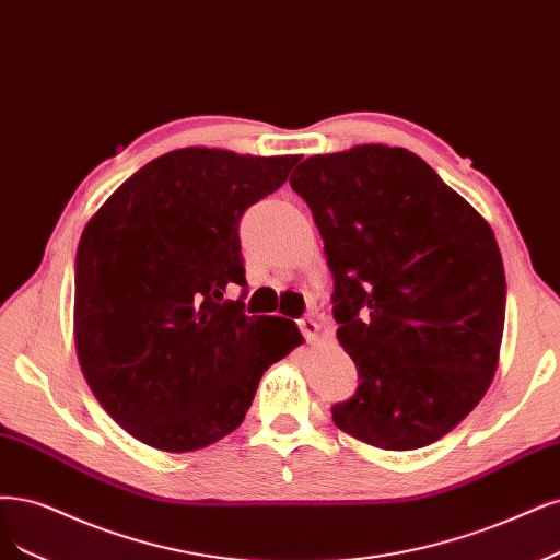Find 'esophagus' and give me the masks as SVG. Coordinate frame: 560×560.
<instances>
[{
	"label": "esophagus",
	"mask_w": 560,
	"mask_h": 560,
	"mask_svg": "<svg viewBox=\"0 0 560 560\" xmlns=\"http://www.w3.org/2000/svg\"><path fill=\"white\" fill-rule=\"evenodd\" d=\"M299 329H301V334H303V338L305 340H317V334H319V324H317V319L313 317V315H305V317H301L299 319Z\"/></svg>",
	"instance_id": "esophagus-1"
}]
</instances>
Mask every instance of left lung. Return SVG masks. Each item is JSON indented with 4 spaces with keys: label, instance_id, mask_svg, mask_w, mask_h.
Here are the masks:
<instances>
[{
    "label": "left lung",
    "instance_id": "8db88e82",
    "mask_svg": "<svg viewBox=\"0 0 560 560\" xmlns=\"http://www.w3.org/2000/svg\"><path fill=\"white\" fill-rule=\"evenodd\" d=\"M289 185L324 238L338 340L359 373L336 427L380 450L431 445L498 365L508 287L491 226L405 148L307 158Z\"/></svg>",
    "mask_w": 560,
    "mask_h": 560
}]
</instances>
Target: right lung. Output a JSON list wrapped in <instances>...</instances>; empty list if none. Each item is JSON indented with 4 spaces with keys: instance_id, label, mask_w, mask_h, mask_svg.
I'll list each match as a JSON object with an SVG mask.
<instances>
[{
    "instance_id": "right-lung-1",
    "label": "right lung",
    "mask_w": 560,
    "mask_h": 560,
    "mask_svg": "<svg viewBox=\"0 0 560 560\" xmlns=\"http://www.w3.org/2000/svg\"><path fill=\"white\" fill-rule=\"evenodd\" d=\"M299 155L166 152L125 180L75 253L73 334L92 394L150 447L191 452L241 427L268 365L301 345L292 319L247 317L238 224Z\"/></svg>"
}]
</instances>
